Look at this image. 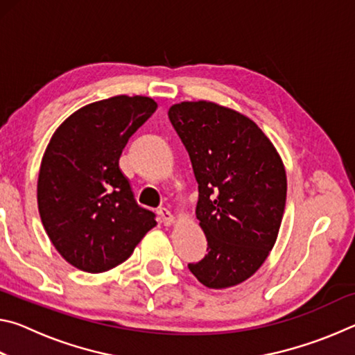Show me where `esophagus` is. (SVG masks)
<instances>
[{"label":"esophagus","instance_id":"obj_1","mask_svg":"<svg viewBox=\"0 0 355 355\" xmlns=\"http://www.w3.org/2000/svg\"><path fill=\"white\" fill-rule=\"evenodd\" d=\"M158 214H159V218H161V220H163L164 225H172L173 222H175V216H173L167 208H159Z\"/></svg>","mask_w":355,"mask_h":355}]
</instances>
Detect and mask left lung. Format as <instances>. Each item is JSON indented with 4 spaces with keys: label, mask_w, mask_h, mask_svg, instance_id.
<instances>
[{
    "label": "left lung",
    "mask_w": 355,
    "mask_h": 355,
    "mask_svg": "<svg viewBox=\"0 0 355 355\" xmlns=\"http://www.w3.org/2000/svg\"><path fill=\"white\" fill-rule=\"evenodd\" d=\"M169 120L199 183L196 216L208 254L189 271L208 288L235 286L254 275L279 235L286 173L277 150L244 114L213 101H182Z\"/></svg>",
    "instance_id": "8db88e82"
}]
</instances>
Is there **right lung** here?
I'll return each mask as SVG.
<instances>
[{
	"label": "right lung",
	"instance_id": "1",
	"mask_svg": "<svg viewBox=\"0 0 355 355\" xmlns=\"http://www.w3.org/2000/svg\"><path fill=\"white\" fill-rule=\"evenodd\" d=\"M156 107L150 97L117 95L83 106L51 136L39 171V213L56 250L81 271L119 266L156 225L119 167L131 135Z\"/></svg>",
	"mask_w": 355,
	"mask_h": 355
}]
</instances>
